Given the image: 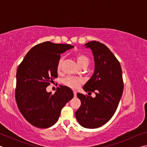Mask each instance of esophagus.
I'll list each match as a JSON object with an SVG mask.
<instances>
[{"label":"esophagus","mask_w":147,"mask_h":147,"mask_svg":"<svg viewBox=\"0 0 147 147\" xmlns=\"http://www.w3.org/2000/svg\"><path fill=\"white\" fill-rule=\"evenodd\" d=\"M73 93H74V96H76V91H73Z\"/></svg>","instance_id":"34e87169"}]
</instances>
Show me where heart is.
Masks as SVG:
<instances>
[{
	"label": "heart",
	"instance_id": "heart-1",
	"mask_svg": "<svg viewBox=\"0 0 147 147\" xmlns=\"http://www.w3.org/2000/svg\"><path fill=\"white\" fill-rule=\"evenodd\" d=\"M75 59L76 60L80 67H88L89 64L90 60L88 56L84 54H77L75 55ZM62 62L63 59L60 58L57 63V71L58 73H60L61 71ZM82 82V80L80 78H74V77H67L63 80V84L65 86L69 87L72 89H76L78 88V86Z\"/></svg>",
	"mask_w": 147,
	"mask_h": 147
}]
</instances>
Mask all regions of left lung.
<instances>
[{"mask_svg": "<svg viewBox=\"0 0 147 147\" xmlns=\"http://www.w3.org/2000/svg\"><path fill=\"white\" fill-rule=\"evenodd\" d=\"M86 45L92 50L95 68L83 89L96 96L77 93L81 106L75 116L81 126L96 128L108 123L115 113L123 92V74L118 59L105 45L92 41Z\"/></svg>", "mask_w": 147, "mask_h": 147, "instance_id": "1", "label": "left lung"}]
</instances>
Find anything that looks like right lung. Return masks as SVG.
Masks as SVG:
<instances>
[{
  "label": "right lung",
  "instance_id": "right-lung-1",
  "mask_svg": "<svg viewBox=\"0 0 147 147\" xmlns=\"http://www.w3.org/2000/svg\"><path fill=\"white\" fill-rule=\"evenodd\" d=\"M73 46L45 41L35 45L17 68L16 100L26 120L36 127L49 128L55 124L73 91L60 86L54 94L46 88L58 77L57 63L60 54Z\"/></svg>",
  "mask_w": 147,
  "mask_h": 147
}]
</instances>
